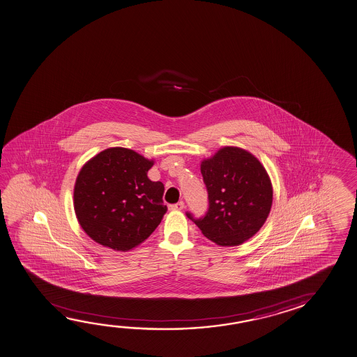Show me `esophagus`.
Returning a JSON list of instances; mask_svg holds the SVG:
<instances>
[{
    "instance_id": "34e87169",
    "label": "esophagus",
    "mask_w": 357,
    "mask_h": 357,
    "mask_svg": "<svg viewBox=\"0 0 357 357\" xmlns=\"http://www.w3.org/2000/svg\"><path fill=\"white\" fill-rule=\"evenodd\" d=\"M183 208H184V203L183 202L169 205V210H183Z\"/></svg>"
}]
</instances>
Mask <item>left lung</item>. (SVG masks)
I'll return each mask as SVG.
<instances>
[{
    "label": "left lung",
    "instance_id": "obj_1",
    "mask_svg": "<svg viewBox=\"0 0 357 357\" xmlns=\"http://www.w3.org/2000/svg\"><path fill=\"white\" fill-rule=\"evenodd\" d=\"M208 194L203 219L188 218L221 247L238 246L255 236L268 218L273 188L267 170L251 152L226 146L202 160Z\"/></svg>",
    "mask_w": 357,
    "mask_h": 357
}]
</instances>
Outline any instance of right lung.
<instances>
[{
	"label": "right lung",
	"mask_w": 357,
	"mask_h": 357,
	"mask_svg": "<svg viewBox=\"0 0 357 357\" xmlns=\"http://www.w3.org/2000/svg\"><path fill=\"white\" fill-rule=\"evenodd\" d=\"M153 165L132 149L111 147L82 165L74 210L91 240L126 252L151 236L167 213L163 183L147 176Z\"/></svg>",
	"instance_id": "obj_1"
}]
</instances>
